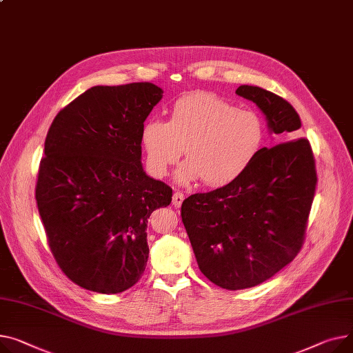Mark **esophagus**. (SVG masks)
<instances>
[{
  "label": "esophagus",
  "mask_w": 353,
  "mask_h": 353,
  "mask_svg": "<svg viewBox=\"0 0 353 353\" xmlns=\"http://www.w3.org/2000/svg\"><path fill=\"white\" fill-rule=\"evenodd\" d=\"M183 200H184V194H183V193L176 192V193L173 194V205H174V207H177V208H179V207L181 205Z\"/></svg>",
  "instance_id": "obj_1"
}]
</instances>
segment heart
<instances>
[{
  "instance_id": "b5f03b06",
  "label": "heart",
  "mask_w": 353,
  "mask_h": 353,
  "mask_svg": "<svg viewBox=\"0 0 353 353\" xmlns=\"http://www.w3.org/2000/svg\"><path fill=\"white\" fill-rule=\"evenodd\" d=\"M265 137L261 116L211 93L197 92L177 99L169 122L150 119L142 128V143L150 173L166 176L180 159V183L203 179L223 187L241 177L260 152Z\"/></svg>"
}]
</instances>
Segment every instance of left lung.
<instances>
[{"mask_svg":"<svg viewBox=\"0 0 353 353\" xmlns=\"http://www.w3.org/2000/svg\"><path fill=\"white\" fill-rule=\"evenodd\" d=\"M237 95L252 101L281 142L263 148L245 173L181 204V220L200 271L230 291L264 283L302 248L312 207L316 169L301 119L285 99L258 86L241 85Z\"/></svg>","mask_w":353,"mask_h":353,"instance_id":"1","label":"left lung"}]
</instances>
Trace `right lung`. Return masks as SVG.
I'll return each instance as SVG.
<instances>
[{
    "instance_id": "add662e5",
    "label": "right lung",
    "mask_w": 353,
    "mask_h": 353,
    "mask_svg": "<svg viewBox=\"0 0 353 353\" xmlns=\"http://www.w3.org/2000/svg\"><path fill=\"white\" fill-rule=\"evenodd\" d=\"M161 97L149 82L93 86L46 134L37 205L57 264L85 290L123 292L146 268L148 219L173 196L140 161L143 122Z\"/></svg>"
}]
</instances>
